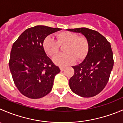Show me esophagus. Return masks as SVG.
Listing matches in <instances>:
<instances>
[{
	"mask_svg": "<svg viewBox=\"0 0 123 123\" xmlns=\"http://www.w3.org/2000/svg\"><path fill=\"white\" fill-rule=\"evenodd\" d=\"M59 68H60L61 71H64V70H65V67H60Z\"/></svg>",
	"mask_w": 123,
	"mask_h": 123,
	"instance_id": "obj_1",
	"label": "esophagus"
}]
</instances>
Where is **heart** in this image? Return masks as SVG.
Returning <instances> with one entry per match:
<instances>
[{
  "instance_id": "1",
  "label": "heart",
  "mask_w": 123,
  "mask_h": 123,
  "mask_svg": "<svg viewBox=\"0 0 123 123\" xmlns=\"http://www.w3.org/2000/svg\"><path fill=\"white\" fill-rule=\"evenodd\" d=\"M64 47L65 53L59 54L53 59L56 64L65 66L83 60L89 51V44L88 39L84 36H79L74 32H61L56 35V40L50 37L46 38L43 42V47L48 55L53 58L59 51L60 46Z\"/></svg>"
}]
</instances>
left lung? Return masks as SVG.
Segmentation results:
<instances>
[{
	"mask_svg": "<svg viewBox=\"0 0 123 123\" xmlns=\"http://www.w3.org/2000/svg\"><path fill=\"white\" fill-rule=\"evenodd\" d=\"M68 31L81 33L89 41V49L81 64L72 67L74 75L69 80L70 89L83 97L99 94L108 83L114 66L111 44L104 36L86 27L68 29Z\"/></svg>",
	"mask_w": 123,
	"mask_h": 123,
	"instance_id": "obj_1",
	"label": "left lung"
}]
</instances>
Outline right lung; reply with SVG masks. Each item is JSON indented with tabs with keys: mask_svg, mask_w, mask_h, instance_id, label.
Instances as JSON below:
<instances>
[{
	"mask_svg": "<svg viewBox=\"0 0 123 123\" xmlns=\"http://www.w3.org/2000/svg\"><path fill=\"white\" fill-rule=\"evenodd\" d=\"M61 29L40 25L30 27L13 44L9 69L17 89L28 98H41L52 90L61 70L47 56L43 42L49 35Z\"/></svg>",
	"mask_w": 123,
	"mask_h": 123,
	"instance_id": "obj_1",
	"label": "right lung"
}]
</instances>
